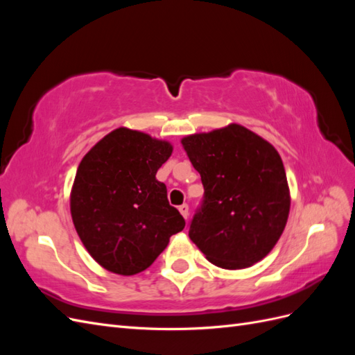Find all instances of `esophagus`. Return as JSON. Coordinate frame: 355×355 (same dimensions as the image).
<instances>
[{
  "mask_svg": "<svg viewBox=\"0 0 355 355\" xmlns=\"http://www.w3.org/2000/svg\"><path fill=\"white\" fill-rule=\"evenodd\" d=\"M179 211H180L182 216H184L185 219H188V216H189V206H188L187 202L182 204V206H179Z\"/></svg>",
  "mask_w": 355,
  "mask_h": 355,
  "instance_id": "1",
  "label": "esophagus"
}]
</instances>
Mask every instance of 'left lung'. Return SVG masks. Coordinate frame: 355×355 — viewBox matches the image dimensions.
<instances>
[{
	"instance_id": "8db88e82",
	"label": "left lung",
	"mask_w": 355,
	"mask_h": 355,
	"mask_svg": "<svg viewBox=\"0 0 355 355\" xmlns=\"http://www.w3.org/2000/svg\"><path fill=\"white\" fill-rule=\"evenodd\" d=\"M182 145L204 187L189 239L207 261L225 270L263 259L282 237L290 210L277 149L240 124L187 136Z\"/></svg>"
}]
</instances>
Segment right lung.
Returning a JSON list of instances; mask_svg holds the SVG:
<instances>
[{
    "instance_id": "right-lung-1",
    "label": "right lung",
    "mask_w": 355,
    "mask_h": 355,
    "mask_svg": "<svg viewBox=\"0 0 355 355\" xmlns=\"http://www.w3.org/2000/svg\"><path fill=\"white\" fill-rule=\"evenodd\" d=\"M173 151L166 141L120 127L84 155L71 191V214L85 249L105 270L145 271L185 219L170 206L157 170Z\"/></svg>"
}]
</instances>
